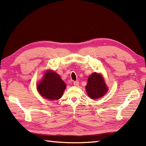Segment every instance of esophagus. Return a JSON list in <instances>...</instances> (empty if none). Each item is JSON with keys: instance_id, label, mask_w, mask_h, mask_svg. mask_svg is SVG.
<instances>
[{"instance_id": "esophagus-1", "label": "esophagus", "mask_w": 146, "mask_h": 146, "mask_svg": "<svg viewBox=\"0 0 146 146\" xmlns=\"http://www.w3.org/2000/svg\"><path fill=\"white\" fill-rule=\"evenodd\" d=\"M73 84H74V85H75V86H78L79 85V82H78V81L74 82H73Z\"/></svg>"}]
</instances>
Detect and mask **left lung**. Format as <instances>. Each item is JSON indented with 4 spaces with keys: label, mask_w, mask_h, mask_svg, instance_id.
I'll use <instances>...</instances> for the list:
<instances>
[{
    "label": "left lung",
    "mask_w": 146,
    "mask_h": 146,
    "mask_svg": "<svg viewBox=\"0 0 146 146\" xmlns=\"http://www.w3.org/2000/svg\"><path fill=\"white\" fill-rule=\"evenodd\" d=\"M86 90L89 97L97 99L103 97L106 94L107 87L102 76L95 72L89 76Z\"/></svg>",
    "instance_id": "left-lung-1"
}]
</instances>
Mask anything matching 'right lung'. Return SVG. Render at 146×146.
<instances>
[{"instance_id": "1", "label": "right lung", "mask_w": 146, "mask_h": 146, "mask_svg": "<svg viewBox=\"0 0 146 146\" xmlns=\"http://www.w3.org/2000/svg\"><path fill=\"white\" fill-rule=\"evenodd\" d=\"M66 88V84L54 71H48L37 89L42 97L48 100H58Z\"/></svg>"}]
</instances>
